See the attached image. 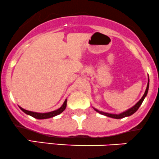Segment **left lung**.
<instances>
[{
    "instance_id": "8db88e82",
    "label": "left lung",
    "mask_w": 159,
    "mask_h": 159,
    "mask_svg": "<svg viewBox=\"0 0 159 159\" xmlns=\"http://www.w3.org/2000/svg\"><path fill=\"white\" fill-rule=\"evenodd\" d=\"M148 88H149V78H148V84H147V88H146V90H145V92H144V95L142 96V98H141V99H140L139 101H138V102L134 105V106H132L131 108L128 109L127 110L121 112V113H119V114L109 113V112H103V111L98 110V109H95V108H94V107H93V109H95L97 112L102 114V115H104V116H106L111 117V118H113V119H122V118H124V117L130 116L133 115V114L134 113V112H136L138 109H139V107L141 106V105L142 104L143 101H144V99L145 98V97L147 96L148 92Z\"/></svg>"
}]
</instances>
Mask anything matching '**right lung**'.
<instances>
[{"label":"right lung","mask_w":159,"mask_h":159,"mask_svg":"<svg viewBox=\"0 0 159 159\" xmlns=\"http://www.w3.org/2000/svg\"><path fill=\"white\" fill-rule=\"evenodd\" d=\"M67 98L65 99V101L64 102L62 106L59 108V109H56L54 111H52V112H45V113H40V112H32V111H29V110H26V109H24L23 108L20 107V109L26 113L27 115L31 116L34 117L35 119H39V120H43V119H49V118H51V117L53 116H56L59 115L61 114V112H64V109H66L67 107Z\"/></svg>","instance_id":"right-lung-1"}]
</instances>
